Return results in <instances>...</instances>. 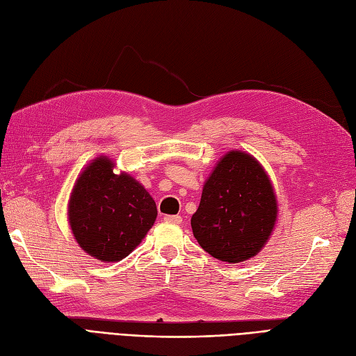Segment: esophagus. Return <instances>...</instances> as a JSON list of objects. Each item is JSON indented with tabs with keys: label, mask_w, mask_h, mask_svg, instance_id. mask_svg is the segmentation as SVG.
Wrapping results in <instances>:
<instances>
[{
	"label": "esophagus",
	"mask_w": 356,
	"mask_h": 356,
	"mask_svg": "<svg viewBox=\"0 0 356 356\" xmlns=\"http://www.w3.org/2000/svg\"><path fill=\"white\" fill-rule=\"evenodd\" d=\"M165 222L166 223L179 225L182 222V218H181V216H165Z\"/></svg>",
	"instance_id": "34e87169"
}]
</instances>
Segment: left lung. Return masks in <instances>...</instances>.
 <instances>
[{
	"label": "left lung",
	"mask_w": 356,
	"mask_h": 356,
	"mask_svg": "<svg viewBox=\"0 0 356 356\" xmlns=\"http://www.w3.org/2000/svg\"><path fill=\"white\" fill-rule=\"evenodd\" d=\"M275 220V193L261 163L244 151H229L205 182L191 229L211 256L239 264L261 252Z\"/></svg>",
	"instance_id": "obj_1"
}]
</instances>
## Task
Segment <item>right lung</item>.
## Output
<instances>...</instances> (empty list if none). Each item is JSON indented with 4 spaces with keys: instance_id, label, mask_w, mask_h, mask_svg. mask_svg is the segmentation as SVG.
<instances>
[{
    "instance_id": "obj_1",
    "label": "right lung",
    "mask_w": 356,
    "mask_h": 356,
    "mask_svg": "<svg viewBox=\"0 0 356 356\" xmlns=\"http://www.w3.org/2000/svg\"><path fill=\"white\" fill-rule=\"evenodd\" d=\"M157 218L156 202L129 174H113L100 156L76 179L70 202L72 232L85 253L118 262L136 248Z\"/></svg>"
}]
</instances>
